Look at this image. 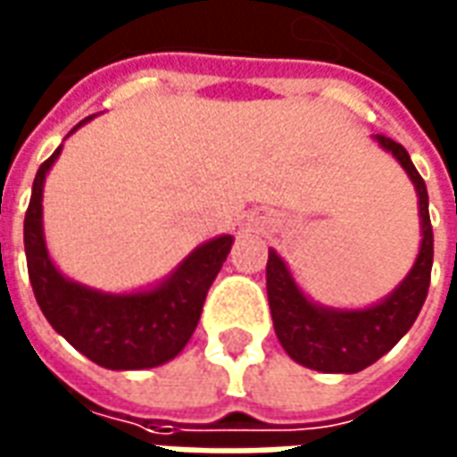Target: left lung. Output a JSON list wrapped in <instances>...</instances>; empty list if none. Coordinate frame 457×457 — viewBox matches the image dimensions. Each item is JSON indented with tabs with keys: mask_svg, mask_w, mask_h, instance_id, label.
<instances>
[{
	"mask_svg": "<svg viewBox=\"0 0 457 457\" xmlns=\"http://www.w3.org/2000/svg\"><path fill=\"white\" fill-rule=\"evenodd\" d=\"M385 150L393 152L418 189L423 242L411 275L380 305L368 310H328L312 305L297 290L278 253L268 257V300L275 333L285 353L312 370L320 372H360L375 360L393 350L418 318L433 270V225L428 215V189L420 172L411 162V154L395 139L375 135Z\"/></svg>",
	"mask_w": 457,
	"mask_h": 457,
	"instance_id": "8db88e82",
	"label": "left lung"
}]
</instances>
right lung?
I'll list each match as a JSON object with an SVG mask.
<instances>
[{"label": "right lung", "instance_id": "add662e5", "mask_svg": "<svg viewBox=\"0 0 457 457\" xmlns=\"http://www.w3.org/2000/svg\"><path fill=\"white\" fill-rule=\"evenodd\" d=\"M59 150L39 164L24 215V253L34 297L49 325L92 362L110 370L157 368L187 345L200 322L207 290L228 260L232 237L222 235L204 242L170 280L150 293L104 295L67 280L52 265L42 235V187Z\"/></svg>", "mask_w": 457, "mask_h": 457}]
</instances>
